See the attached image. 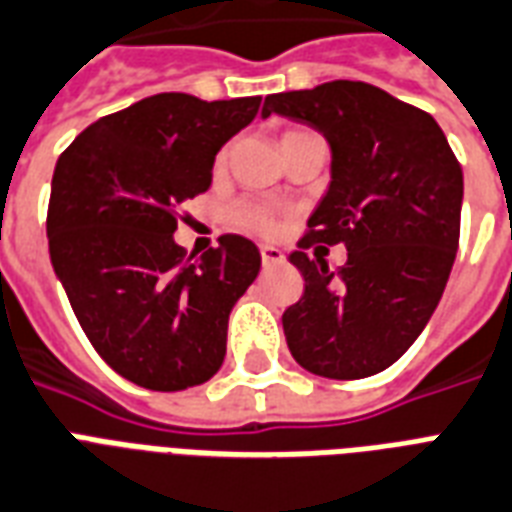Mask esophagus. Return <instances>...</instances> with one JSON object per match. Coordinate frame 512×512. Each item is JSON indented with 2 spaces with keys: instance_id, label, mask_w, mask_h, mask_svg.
I'll list each match as a JSON object with an SVG mask.
<instances>
[{
  "instance_id": "1",
  "label": "esophagus",
  "mask_w": 512,
  "mask_h": 512,
  "mask_svg": "<svg viewBox=\"0 0 512 512\" xmlns=\"http://www.w3.org/2000/svg\"><path fill=\"white\" fill-rule=\"evenodd\" d=\"M285 256L280 248H275V245H261V264L264 267H277V264H283Z\"/></svg>"
}]
</instances>
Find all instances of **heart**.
I'll use <instances>...</instances> for the list:
<instances>
[{
  "instance_id": "1",
  "label": "heart",
  "mask_w": 512,
  "mask_h": 512,
  "mask_svg": "<svg viewBox=\"0 0 512 512\" xmlns=\"http://www.w3.org/2000/svg\"><path fill=\"white\" fill-rule=\"evenodd\" d=\"M291 133H296V130H291ZM224 157H227V152H221L219 162H224ZM232 221H235L237 227L256 232V235H272V232H277L275 211L267 208V205H259V202H240V205H235L232 208Z\"/></svg>"
}]
</instances>
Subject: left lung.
Returning <instances> with one entry per match:
<instances>
[{
	"label": "left lung",
	"instance_id": "8db88e82",
	"mask_svg": "<svg viewBox=\"0 0 512 512\" xmlns=\"http://www.w3.org/2000/svg\"><path fill=\"white\" fill-rule=\"evenodd\" d=\"M304 122L331 146V184L288 256L304 293L283 312L288 350L326 379H363L417 342L454 267L462 168L438 122L368 82L267 95L261 117ZM344 242L331 273L304 247Z\"/></svg>",
	"mask_w": 512,
	"mask_h": 512
}]
</instances>
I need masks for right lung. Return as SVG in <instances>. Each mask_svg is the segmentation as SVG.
Segmentation results:
<instances>
[{
	"label": "right lung",
	"mask_w": 512,
	"mask_h": 512,
	"mask_svg": "<svg viewBox=\"0 0 512 512\" xmlns=\"http://www.w3.org/2000/svg\"><path fill=\"white\" fill-rule=\"evenodd\" d=\"M261 98L149 95L101 117L58 157L47 208L50 261L95 352L128 382L176 392L208 382L227 323L261 269L240 235L184 259L181 202L208 192L213 160Z\"/></svg>",
	"instance_id": "1"
}]
</instances>
